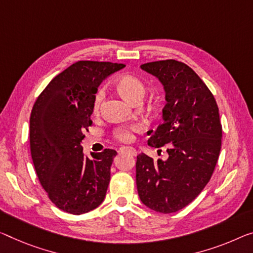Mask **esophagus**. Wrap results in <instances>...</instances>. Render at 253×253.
<instances>
[{"instance_id": "1", "label": "esophagus", "mask_w": 253, "mask_h": 253, "mask_svg": "<svg viewBox=\"0 0 253 253\" xmlns=\"http://www.w3.org/2000/svg\"><path fill=\"white\" fill-rule=\"evenodd\" d=\"M120 151H122V153H129L132 155V156H135V155H137V150L132 148V147H126V146L121 147V148H120Z\"/></svg>"}]
</instances>
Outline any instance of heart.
Masks as SVG:
<instances>
[{
	"label": "heart",
	"mask_w": 253,
	"mask_h": 253,
	"mask_svg": "<svg viewBox=\"0 0 253 253\" xmlns=\"http://www.w3.org/2000/svg\"><path fill=\"white\" fill-rule=\"evenodd\" d=\"M115 86L120 94L126 97L127 100L132 103H139L145 96L146 84L140 78L132 75H124L119 77L115 81ZM105 98L104 88H99L96 91L94 97V104H92V111L94 113H98L102 106L103 100ZM142 130V126L140 123H130L126 126H116L113 130V135L115 139L120 141L127 142L133 139L134 132H139Z\"/></svg>",
	"instance_id": "1"
}]
</instances>
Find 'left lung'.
Wrapping results in <instances>:
<instances>
[{
  "label": "left lung",
  "instance_id": "8db88e82",
  "mask_svg": "<svg viewBox=\"0 0 253 253\" xmlns=\"http://www.w3.org/2000/svg\"><path fill=\"white\" fill-rule=\"evenodd\" d=\"M141 69L164 84L163 122L148 145H166L169 158L156 162L145 154L137 156L138 193L153 211L175 212L196 199L215 169L221 146L218 106L200 77L183 62L155 61Z\"/></svg>",
  "mask_w": 253,
  "mask_h": 253
}]
</instances>
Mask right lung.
<instances>
[{
    "label": "right lung",
    "mask_w": 253,
    "mask_h": 253,
    "mask_svg": "<svg viewBox=\"0 0 253 253\" xmlns=\"http://www.w3.org/2000/svg\"><path fill=\"white\" fill-rule=\"evenodd\" d=\"M126 65L78 61L57 75L35 102L30 114V153L42 189L68 213L81 215L103 203L116 151L84 156L81 140L91 126L99 84Z\"/></svg>",
    "instance_id": "obj_1"
}]
</instances>
